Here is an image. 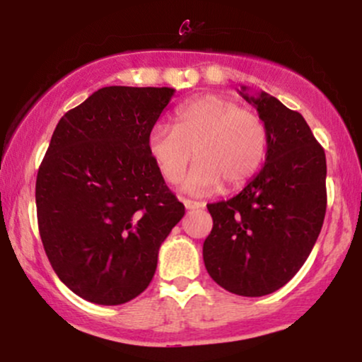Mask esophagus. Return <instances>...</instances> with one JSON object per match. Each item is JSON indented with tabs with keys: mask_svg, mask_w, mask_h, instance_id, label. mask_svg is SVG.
I'll return each instance as SVG.
<instances>
[{
	"mask_svg": "<svg viewBox=\"0 0 362 362\" xmlns=\"http://www.w3.org/2000/svg\"><path fill=\"white\" fill-rule=\"evenodd\" d=\"M184 206L187 209H202L206 204L204 202H199V201H190V199H184Z\"/></svg>",
	"mask_w": 362,
	"mask_h": 362,
	"instance_id": "obj_1",
	"label": "esophagus"
}]
</instances>
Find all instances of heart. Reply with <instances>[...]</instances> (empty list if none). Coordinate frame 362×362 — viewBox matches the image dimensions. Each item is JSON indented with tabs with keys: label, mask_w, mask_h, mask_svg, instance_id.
Segmentation results:
<instances>
[{
	"label": "heart",
	"mask_w": 362,
	"mask_h": 362,
	"mask_svg": "<svg viewBox=\"0 0 362 362\" xmlns=\"http://www.w3.org/2000/svg\"><path fill=\"white\" fill-rule=\"evenodd\" d=\"M269 131L257 112L242 109L223 95H204L175 112L173 127L156 124L148 134V151L165 180L177 182L190 160L199 158L184 189L207 194L247 184L264 165Z\"/></svg>",
	"instance_id": "b5f03b06"
}]
</instances>
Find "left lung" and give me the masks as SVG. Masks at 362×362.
I'll use <instances>...</instances> for the list:
<instances>
[{"label":"left lung","mask_w":362,"mask_h":362,"mask_svg":"<svg viewBox=\"0 0 362 362\" xmlns=\"http://www.w3.org/2000/svg\"><path fill=\"white\" fill-rule=\"evenodd\" d=\"M238 91L267 126V158L238 195L207 204L213 230L202 257L221 288L255 298L293 279L313 250L327 209V160L300 112L265 91Z\"/></svg>","instance_id":"8db88e82"}]
</instances>
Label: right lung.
Returning a JSON list of instances; mask_svg holds the SVG:
<instances>
[{
  "label": "right lung",
  "mask_w": 362,
  "mask_h": 362,
  "mask_svg": "<svg viewBox=\"0 0 362 362\" xmlns=\"http://www.w3.org/2000/svg\"><path fill=\"white\" fill-rule=\"evenodd\" d=\"M175 90L105 86L62 115L35 184L37 221L57 277L97 305L139 296L185 207L148 151Z\"/></svg>",
  "instance_id": "add662e5"
}]
</instances>
